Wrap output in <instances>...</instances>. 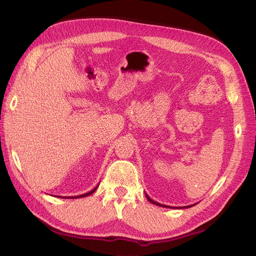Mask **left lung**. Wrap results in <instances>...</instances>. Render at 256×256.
<instances>
[{"label":"left lung","instance_id":"left-lung-1","mask_svg":"<svg viewBox=\"0 0 256 256\" xmlns=\"http://www.w3.org/2000/svg\"><path fill=\"white\" fill-rule=\"evenodd\" d=\"M145 196H146V198H147V200H150V203H152V204H154V205H158V206H161V207H166V208H177V209H184V208H190V207H192V206H194L196 204H193V205H189V206H184V207H171V206H166V205H162V204H160V203H157V202H154V200H152L145 193Z\"/></svg>","mask_w":256,"mask_h":256}]
</instances>
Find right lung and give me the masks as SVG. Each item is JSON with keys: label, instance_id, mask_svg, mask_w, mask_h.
Listing matches in <instances>:
<instances>
[{"label": "right lung", "instance_id": "right-lung-1", "mask_svg": "<svg viewBox=\"0 0 256 256\" xmlns=\"http://www.w3.org/2000/svg\"><path fill=\"white\" fill-rule=\"evenodd\" d=\"M98 186H99V184H98ZM98 186H96V187H95L94 189H92V190H90V192H88V193H84V194H81V196H58V198H85V196H88L92 194V193H94V192L97 190Z\"/></svg>", "mask_w": 256, "mask_h": 256}]
</instances>
